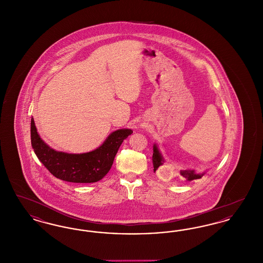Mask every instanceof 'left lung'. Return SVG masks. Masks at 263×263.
Wrapping results in <instances>:
<instances>
[{
    "mask_svg": "<svg viewBox=\"0 0 263 263\" xmlns=\"http://www.w3.org/2000/svg\"><path fill=\"white\" fill-rule=\"evenodd\" d=\"M163 158L159 152L158 147L155 145L154 146V154H153V165H154V172H156L157 170H159V167L163 164ZM180 175L182 177H184L187 180H193V179H197L200 178L203 175H197L195 174L193 171H181Z\"/></svg>",
    "mask_w": 263,
    "mask_h": 263,
    "instance_id": "obj_1",
    "label": "left lung"
}]
</instances>
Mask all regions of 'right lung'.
Segmentation results:
<instances>
[{
    "label": "right lung",
    "instance_id": "right-lung-1",
    "mask_svg": "<svg viewBox=\"0 0 263 263\" xmlns=\"http://www.w3.org/2000/svg\"><path fill=\"white\" fill-rule=\"evenodd\" d=\"M133 133L120 129L111 133L100 148L85 154H67L51 149L38 135L33 118L30 123L31 146L38 160L55 177L69 182H97L106 175L123 140Z\"/></svg>",
    "mask_w": 263,
    "mask_h": 263
}]
</instances>
